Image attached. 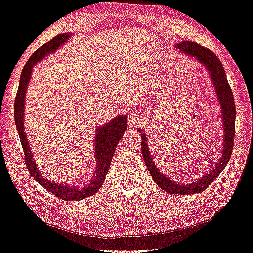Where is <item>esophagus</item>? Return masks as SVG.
I'll return each mask as SVG.
<instances>
[{"label":"esophagus","instance_id":"esophagus-1","mask_svg":"<svg viewBox=\"0 0 253 253\" xmlns=\"http://www.w3.org/2000/svg\"><path fill=\"white\" fill-rule=\"evenodd\" d=\"M128 124H129L130 126H138L139 124H141V119H139L137 116L131 115L128 117Z\"/></svg>","mask_w":253,"mask_h":253}]
</instances>
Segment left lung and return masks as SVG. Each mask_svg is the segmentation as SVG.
I'll use <instances>...</instances> for the list:
<instances>
[{
    "label": "left lung",
    "mask_w": 253,
    "mask_h": 253,
    "mask_svg": "<svg viewBox=\"0 0 253 253\" xmlns=\"http://www.w3.org/2000/svg\"><path fill=\"white\" fill-rule=\"evenodd\" d=\"M177 48L180 51L185 52L186 54L191 55L192 58L197 59V61L202 63L203 67L209 71L211 79L213 82V86L216 88L218 100H219L221 112H223V123H224V151L223 156L216 165L212 166V170L208 172L205 178H201L198 182L191 184H180L175 183L174 180L161 174V171L153 164L152 158H151L150 151L146 145V136L143 134L141 128H138V131L142 133V156L144 159V163L148 167L151 176L154 180V183L159 186L161 190H164L171 194H193L201 193L208 187L214 179L217 178L221 171L224 170L226 165L229 161V158L232 156L233 145H234V136H235V102L233 97L232 88L229 87V84L226 78L225 69L221 65L220 60L217 58V55L210 51L209 48H206L191 41H183L179 44H177Z\"/></svg>",
    "instance_id": "left-lung-1"
}]
</instances>
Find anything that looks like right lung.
<instances>
[{
  "instance_id": "right-lung-1",
  "label": "right lung",
  "mask_w": 253,
  "mask_h": 253,
  "mask_svg": "<svg viewBox=\"0 0 253 253\" xmlns=\"http://www.w3.org/2000/svg\"><path fill=\"white\" fill-rule=\"evenodd\" d=\"M69 34H59L54 36L53 39L48 41L46 44L41 46L39 50L34 52V54L28 59L26 65L22 69L20 82H19V87L14 100V122H16L17 130L20 137V142L24 150V156L26 166H27L29 174L32 175L34 179H36L37 183H40L43 187L46 188L53 193L55 197L59 199L65 200V201H78V200L92 197L97 192V190L102 185L105 176L108 174L109 167L112 157H114L116 146L118 144L120 138L123 137L124 133L126 130L127 125V117L126 115L116 117L111 120L110 123H107L101 128L96 130L95 137V152H96V160H97V168L95 178L92 180L88 185L84 187H70L67 185H61V184L52 183L50 180L44 178L41 175L39 169H37L35 163H34L32 152L28 146L27 138H26L25 129H24V110H25V94L26 88L30 79V74H32L33 67L37 62L41 61L47 53L54 52L60 45H62L66 41L69 39Z\"/></svg>"
}]
</instances>
